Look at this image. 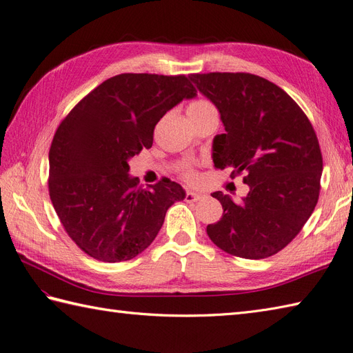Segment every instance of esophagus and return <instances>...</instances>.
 <instances>
[{
    "label": "esophagus",
    "instance_id": "obj_1",
    "mask_svg": "<svg viewBox=\"0 0 353 353\" xmlns=\"http://www.w3.org/2000/svg\"><path fill=\"white\" fill-rule=\"evenodd\" d=\"M201 197H203V194H201V193H197V191L188 190L187 193H185V200H187V201H197V200H200Z\"/></svg>",
    "mask_w": 353,
    "mask_h": 353
}]
</instances>
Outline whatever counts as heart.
Returning <instances> with one entry per match:
<instances>
[{"instance_id":"1","label":"heart","mask_w":353,"mask_h":353,"mask_svg":"<svg viewBox=\"0 0 353 353\" xmlns=\"http://www.w3.org/2000/svg\"><path fill=\"white\" fill-rule=\"evenodd\" d=\"M210 109H215L212 105V103L210 101H208V100H197V101H194V103H191L190 105H188V113H191V112H205V110H210ZM181 175H183V178L184 179H187L188 183H194V181L197 179V172H196V169H194V165L191 163V162H185V163H183L181 165Z\"/></svg>"}]
</instances>
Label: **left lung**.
Listing matches in <instances>:
<instances>
[{
    "mask_svg": "<svg viewBox=\"0 0 353 353\" xmlns=\"http://www.w3.org/2000/svg\"><path fill=\"white\" fill-rule=\"evenodd\" d=\"M190 79L216 105L225 134L213 140V163L244 175L250 191L234 201L213 193L223 215L206 231L219 249L263 259L290 243L312 215L321 190L323 154L297 103L275 83L252 73H193Z\"/></svg>",
    "mask_w": 353,
    "mask_h": 353,
    "instance_id": "8db88e82",
    "label": "left lung"
}]
</instances>
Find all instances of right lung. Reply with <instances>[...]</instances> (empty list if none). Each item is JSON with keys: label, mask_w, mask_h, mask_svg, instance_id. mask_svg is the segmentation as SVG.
<instances>
[{"label": "right lung", "mask_w": 353, "mask_h": 353, "mask_svg": "<svg viewBox=\"0 0 353 353\" xmlns=\"http://www.w3.org/2000/svg\"><path fill=\"white\" fill-rule=\"evenodd\" d=\"M196 88L185 74L121 73L61 121L50 147V199L78 248L101 262L130 261L153 243L185 191L168 178L147 188L128 160L153 144L163 114Z\"/></svg>", "instance_id": "add662e5"}]
</instances>
